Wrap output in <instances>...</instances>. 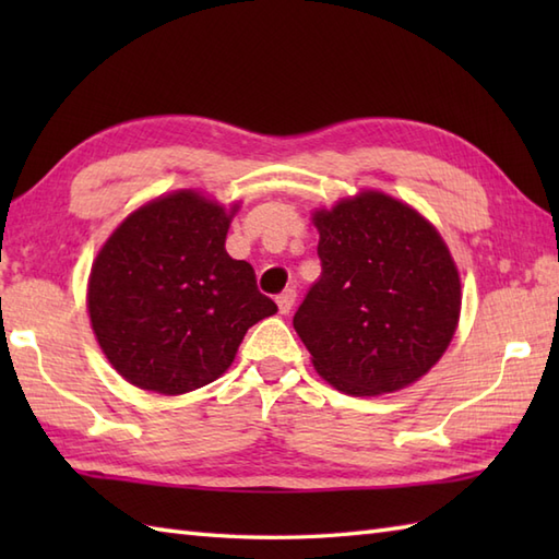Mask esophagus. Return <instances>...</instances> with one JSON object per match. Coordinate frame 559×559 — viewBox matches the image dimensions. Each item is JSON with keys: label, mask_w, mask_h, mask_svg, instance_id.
<instances>
[{"label": "esophagus", "mask_w": 559, "mask_h": 559, "mask_svg": "<svg viewBox=\"0 0 559 559\" xmlns=\"http://www.w3.org/2000/svg\"><path fill=\"white\" fill-rule=\"evenodd\" d=\"M276 302H278L281 314H288V312L293 310V305H295V290H293V288H286L283 293H278Z\"/></svg>", "instance_id": "1"}]
</instances>
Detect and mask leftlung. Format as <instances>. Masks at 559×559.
Wrapping results in <instances>:
<instances>
[{"label": "left lung", "mask_w": 559, "mask_h": 559, "mask_svg": "<svg viewBox=\"0 0 559 559\" xmlns=\"http://www.w3.org/2000/svg\"><path fill=\"white\" fill-rule=\"evenodd\" d=\"M322 276L293 326L317 372L355 396L413 384L456 331L461 283L442 237L418 211L379 192L317 211Z\"/></svg>", "instance_id": "obj_1"}]
</instances>
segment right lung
<instances>
[{
  "label": "right lung",
  "mask_w": 559,
  "mask_h": 559,
  "mask_svg": "<svg viewBox=\"0 0 559 559\" xmlns=\"http://www.w3.org/2000/svg\"><path fill=\"white\" fill-rule=\"evenodd\" d=\"M230 216L189 189L160 197L93 261L91 324L127 382L168 396L204 386L228 370L247 329L278 312L252 264L225 252Z\"/></svg>",
  "instance_id": "right-lung-1"
}]
</instances>
